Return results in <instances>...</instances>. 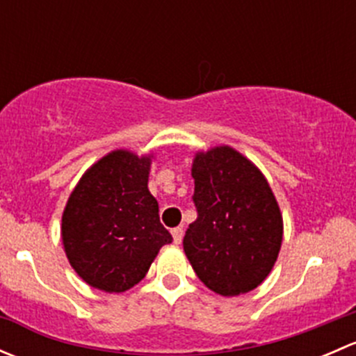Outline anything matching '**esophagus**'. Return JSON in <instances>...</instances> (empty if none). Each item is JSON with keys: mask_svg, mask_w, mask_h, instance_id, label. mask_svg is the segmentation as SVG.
<instances>
[{"mask_svg": "<svg viewBox=\"0 0 356 356\" xmlns=\"http://www.w3.org/2000/svg\"><path fill=\"white\" fill-rule=\"evenodd\" d=\"M182 236H184V229H182V227L172 229V238H174L175 245H179V243L182 241Z\"/></svg>", "mask_w": 356, "mask_h": 356, "instance_id": "34e87169", "label": "esophagus"}]
</instances>
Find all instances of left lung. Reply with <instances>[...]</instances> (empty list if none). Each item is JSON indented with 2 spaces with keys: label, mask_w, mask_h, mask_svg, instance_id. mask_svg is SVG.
<instances>
[{
  "label": "left lung",
  "mask_w": 356,
  "mask_h": 356,
  "mask_svg": "<svg viewBox=\"0 0 356 356\" xmlns=\"http://www.w3.org/2000/svg\"><path fill=\"white\" fill-rule=\"evenodd\" d=\"M198 218L184 253L208 289L238 296L265 281L282 243V215L267 179L236 149L217 146L193 160Z\"/></svg>",
  "instance_id": "left-lung-1"
}]
</instances>
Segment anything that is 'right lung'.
Segmentation results:
<instances>
[{
    "mask_svg": "<svg viewBox=\"0 0 356 356\" xmlns=\"http://www.w3.org/2000/svg\"><path fill=\"white\" fill-rule=\"evenodd\" d=\"M152 156L127 149L96 161L72 191L62 217V239L82 281L106 293L138 284L172 236L160 224L148 189Z\"/></svg>",
    "mask_w": 356,
    "mask_h": 356,
    "instance_id": "right-lung-1",
    "label": "right lung"
}]
</instances>
